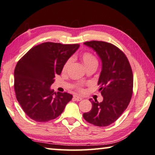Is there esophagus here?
Listing matches in <instances>:
<instances>
[{"instance_id":"obj_1","label":"esophagus","mask_w":155,"mask_h":155,"mask_svg":"<svg viewBox=\"0 0 155 155\" xmlns=\"http://www.w3.org/2000/svg\"><path fill=\"white\" fill-rule=\"evenodd\" d=\"M82 97L78 96H73V100H74V101H82Z\"/></svg>"}]
</instances>
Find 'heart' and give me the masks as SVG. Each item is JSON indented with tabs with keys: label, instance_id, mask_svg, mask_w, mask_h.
Segmentation results:
<instances>
[{
	"label": "heart",
	"instance_id": "heart-1",
	"mask_svg": "<svg viewBox=\"0 0 155 155\" xmlns=\"http://www.w3.org/2000/svg\"><path fill=\"white\" fill-rule=\"evenodd\" d=\"M81 59H82L83 64H84L86 68H88L93 66H97L98 61H97V58L95 57L94 54L90 53H84L81 55ZM71 63V59H69L66 61L63 66V71L66 72L69 68V66ZM80 91H82V89H80Z\"/></svg>",
	"mask_w": 155,
	"mask_h": 155
}]
</instances>
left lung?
Wrapping results in <instances>:
<instances>
[{"label": "left lung", "mask_w": 155, "mask_h": 155, "mask_svg": "<svg viewBox=\"0 0 155 155\" xmlns=\"http://www.w3.org/2000/svg\"><path fill=\"white\" fill-rule=\"evenodd\" d=\"M96 52L102 61L97 84L103 101H89L92 108L83 114L87 122L106 127L115 122L129 104L132 96L133 73L125 54L114 45L104 41L84 43Z\"/></svg>", "instance_id": "obj_1"}]
</instances>
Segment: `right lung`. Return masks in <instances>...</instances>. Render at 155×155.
<instances>
[{
    "mask_svg": "<svg viewBox=\"0 0 155 155\" xmlns=\"http://www.w3.org/2000/svg\"><path fill=\"white\" fill-rule=\"evenodd\" d=\"M79 44L46 42L33 47L21 58L14 69V90L24 112L37 122H47L63 112L73 96L56 94L51 86L60 75L66 61Z\"/></svg>",
    "mask_w": 155,
    "mask_h": 155,
    "instance_id": "right-lung-1",
    "label": "right lung"
}]
</instances>
